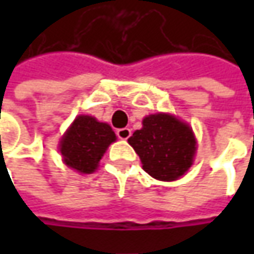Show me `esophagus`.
<instances>
[{
	"label": "esophagus",
	"mask_w": 254,
	"mask_h": 254,
	"mask_svg": "<svg viewBox=\"0 0 254 254\" xmlns=\"http://www.w3.org/2000/svg\"><path fill=\"white\" fill-rule=\"evenodd\" d=\"M116 134H117V137H119L120 140H127V138L131 135V130L127 128V127H124V128H119V130L116 131Z\"/></svg>",
	"instance_id": "1"
}]
</instances>
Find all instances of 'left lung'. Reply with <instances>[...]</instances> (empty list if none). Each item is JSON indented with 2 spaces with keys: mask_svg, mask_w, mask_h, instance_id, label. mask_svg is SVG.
Here are the masks:
<instances>
[{
  "mask_svg": "<svg viewBox=\"0 0 254 254\" xmlns=\"http://www.w3.org/2000/svg\"><path fill=\"white\" fill-rule=\"evenodd\" d=\"M128 144L138 154L142 170L160 181L181 178L190 168L196 151L190 124L165 113L147 116Z\"/></svg>",
  "mask_w": 254,
  "mask_h": 254,
  "instance_id": "obj_1",
  "label": "left lung"
}]
</instances>
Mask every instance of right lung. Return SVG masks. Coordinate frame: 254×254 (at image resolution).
Here are the masks:
<instances>
[{
  "label": "right lung",
  "instance_id": "1",
  "mask_svg": "<svg viewBox=\"0 0 254 254\" xmlns=\"http://www.w3.org/2000/svg\"><path fill=\"white\" fill-rule=\"evenodd\" d=\"M116 134L107 123L97 122L92 116H77L59 142L64 162L80 174H92Z\"/></svg>",
  "mask_w": 254,
  "mask_h": 254
}]
</instances>
